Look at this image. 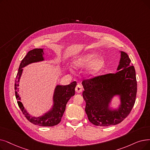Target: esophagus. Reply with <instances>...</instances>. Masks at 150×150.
Listing matches in <instances>:
<instances>
[{
    "mask_svg": "<svg viewBox=\"0 0 150 150\" xmlns=\"http://www.w3.org/2000/svg\"><path fill=\"white\" fill-rule=\"evenodd\" d=\"M82 90H83V88H82V86L81 84H78L76 88H75V91L76 92L78 93H80L82 92Z\"/></svg>",
    "mask_w": 150,
    "mask_h": 150,
    "instance_id": "34e87169",
    "label": "esophagus"
}]
</instances>
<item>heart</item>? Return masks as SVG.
Here are the masks:
<instances>
[{
  "label": "heart",
  "instance_id": "obj_1",
  "mask_svg": "<svg viewBox=\"0 0 150 150\" xmlns=\"http://www.w3.org/2000/svg\"><path fill=\"white\" fill-rule=\"evenodd\" d=\"M105 61L101 57H97L96 54L91 53L78 57L73 62V66L76 69H82L89 66L87 74L94 76L99 72L103 67Z\"/></svg>",
  "mask_w": 150,
  "mask_h": 150
}]
</instances>
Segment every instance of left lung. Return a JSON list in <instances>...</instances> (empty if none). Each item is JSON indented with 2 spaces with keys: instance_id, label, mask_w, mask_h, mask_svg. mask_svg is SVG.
I'll list each match as a JSON object with an SVG mask.
<instances>
[{
  "instance_id": "left-lung-1",
  "label": "left lung",
  "mask_w": 150,
  "mask_h": 150,
  "mask_svg": "<svg viewBox=\"0 0 150 150\" xmlns=\"http://www.w3.org/2000/svg\"><path fill=\"white\" fill-rule=\"evenodd\" d=\"M125 52L121 51L116 74L96 76L82 81L86 102L85 112L89 121L96 126H109L122 122L129 115L135 102L137 84L135 70ZM116 95L120 96L118 110L109 108V103Z\"/></svg>"
}]
</instances>
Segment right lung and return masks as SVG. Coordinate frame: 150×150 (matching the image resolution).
Wrapping results in <instances>:
<instances>
[{
    "label": "right lung",
    "instance_id": "add662e5",
    "mask_svg": "<svg viewBox=\"0 0 150 150\" xmlns=\"http://www.w3.org/2000/svg\"><path fill=\"white\" fill-rule=\"evenodd\" d=\"M44 54L43 49L35 48L29 51L22 60L19 65L18 72L16 75V79L15 83V90L16 99L19 107L20 108L23 115L27 120L34 125L40 126H54L59 124L66 110V104L69 100L75 94V88L76 86V82L73 81L66 86L57 85L55 89L53 101L54 105L53 108L48 113H45L41 117L35 118L30 116L25 110L23 103L20 101L21 98L18 93L19 81L22 74L23 69L27 65L38 61H43V54Z\"/></svg>",
    "mask_w": 150,
    "mask_h": 150
}]
</instances>
